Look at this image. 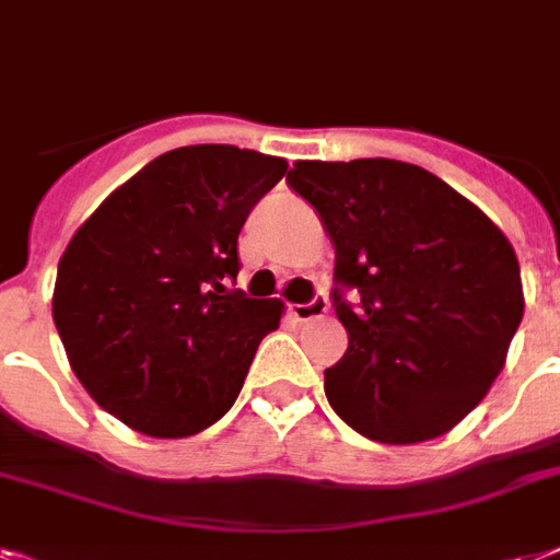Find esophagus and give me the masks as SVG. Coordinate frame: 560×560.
Here are the masks:
<instances>
[{
	"label": "esophagus",
	"mask_w": 560,
	"mask_h": 560,
	"mask_svg": "<svg viewBox=\"0 0 560 560\" xmlns=\"http://www.w3.org/2000/svg\"><path fill=\"white\" fill-rule=\"evenodd\" d=\"M327 313V299L325 295H313L307 304H290V316L295 322H311V319H319Z\"/></svg>",
	"instance_id": "obj_1"
}]
</instances>
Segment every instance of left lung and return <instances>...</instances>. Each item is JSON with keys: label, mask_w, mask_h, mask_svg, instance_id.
I'll return each mask as SVG.
<instances>
[{"label": "left lung", "mask_w": 560, "mask_h": 560, "mask_svg": "<svg viewBox=\"0 0 560 560\" xmlns=\"http://www.w3.org/2000/svg\"><path fill=\"white\" fill-rule=\"evenodd\" d=\"M288 184L336 247L334 307L348 351L325 371L330 408L376 443L452 431L492 388L524 319L509 238L413 163L299 161ZM345 289L360 293L357 308Z\"/></svg>", "instance_id": "1"}]
</instances>
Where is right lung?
Returning <instances> with one entry per match:
<instances>
[{
  "label": "right lung",
  "instance_id": "add662e5",
  "mask_svg": "<svg viewBox=\"0 0 560 560\" xmlns=\"http://www.w3.org/2000/svg\"><path fill=\"white\" fill-rule=\"evenodd\" d=\"M284 158L201 143L154 158L68 241L54 325L94 402L149 438H189L238 399L279 299L233 290L238 233Z\"/></svg>",
  "mask_w": 560,
  "mask_h": 560
}]
</instances>
